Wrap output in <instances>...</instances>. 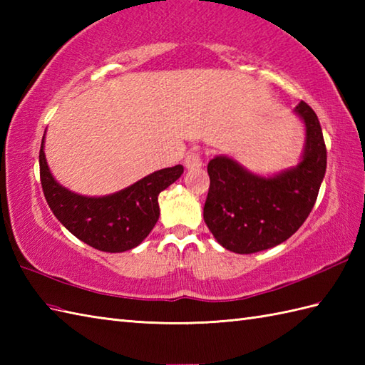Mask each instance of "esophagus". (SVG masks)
Wrapping results in <instances>:
<instances>
[{"label": "esophagus", "mask_w": 365, "mask_h": 365, "mask_svg": "<svg viewBox=\"0 0 365 365\" xmlns=\"http://www.w3.org/2000/svg\"><path fill=\"white\" fill-rule=\"evenodd\" d=\"M200 166H202V160H200V155L197 152H190L185 157V168L187 169H199Z\"/></svg>", "instance_id": "34e87169"}]
</instances>
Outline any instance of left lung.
I'll use <instances>...</instances> for the list:
<instances>
[{
	"label": "left lung",
	"instance_id": "left-lung-1",
	"mask_svg": "<svg viewBox=\"0 0 365 365\" xmlns=\"http://www.w3.org/2000/svg\"><path fill=\"white\" fill-rule=\"evenodd\" d=\"M293 113L306 130L297 166L260 175L226 155L208 163L204 221L216 242L232 252L252 254L281 245L312 212L327 173V145L311 106L299 102Z\"/></svg>",
	"mask_w": 365,
	"mask_h": 365
}]
</instances>
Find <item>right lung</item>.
Listing matches in <instances>:
<instances>
[{"label":"right lung","instance_id":"right-lung-1","mask_svg":"<svg viewBox=\"0 0 365 365\" xmlns=\"http://www.w3.org/2000/svg\"><path fill=\"white\" fill-rule=\"evenodd\" d=\"M42 138L38 165L46 202L59 222L86 245L105 252L130 251L143 243L160 216L158 195L183 174V166L165 168L113 195L83 196L53 177Z\"/></svg>","mask_w":365,"mask_h":365}]
</instances>
